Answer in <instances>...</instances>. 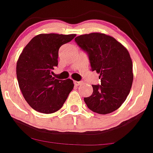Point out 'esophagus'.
<instances>
[{
    "label": "esophagus",
    "mask_w": 153,
    "mask_h": 153,
    "mask_svg": "<svg viewBox=\"0 0 153 153\" xmlns=\"http://www.w3.org/2000/svg\"><path fill=\"white\" fill-rule=\"evenodd\" d=\"M83 83V82L82 81H74V84L76 85H82Z\"/></svg>",
    "instance_id": "34e87169"
}]
</instances>
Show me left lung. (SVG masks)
Segmentation results:
<instances>
[{
    "label": "left lung",
    "mask_w": 153,
    "mask_h": 153,
    "mask_svg": "<svg viewBox=\"0 0 153 153\" xmlns=\"http://www.w3.org/2000/svg\"><path fill=\"white\" fill-rule=\"evenodd\" d=\"M75 43L88 54L91 70L100 73V85H93V92L84 97L93 112L105 115L118 109L129 94L133 73L128 50L115 38L100 33L81 35Z\"/></svg>",
    "instance_id": "1"
}]
</instances>
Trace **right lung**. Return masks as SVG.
Masks as SVG:
<instances>
[{
    "instance_id": "add662e5",
    "label": "right lung",
    "mask_w": 153,
    "mask_h": 153,
    "mask_svg": "<svg viewBox=\"0 0 153 153\" xmlns=\"http://www.w3.org/2000/svg\"><path fill=\"white\" fill-rule=\"evenodd\" d=\"M76 35L40 34L32 38L20 55L16 65L19 88L31 108L50 114L60 110L74 87L71 79H56L52 70L58 66V51Z\"/></svg>"
}]
</instances>
